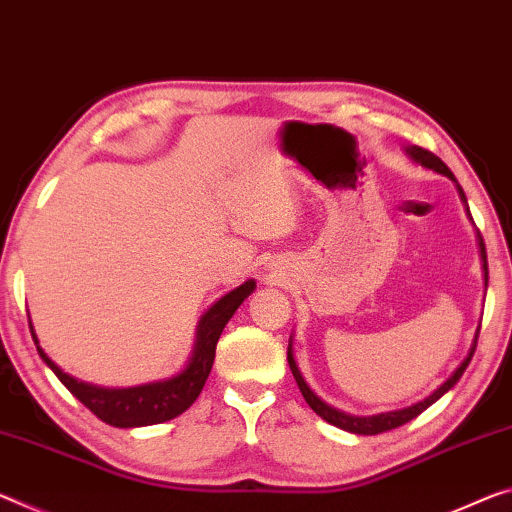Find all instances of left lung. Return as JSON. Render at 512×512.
I'll list each match as a JSON object with an SVG mask.
<instances>
[{
  "mask_svg": "<svg viewBox=\"0 0 512 512\" xmlns=\"http://www.w3.org/2000/svg\"><path fill=\"white\" fill-rule=\"evenodd\" d=\"M405 152L410 154L412 161H417V164H421L424 168L435 170V173L446 175V177H449V180H453V182L458 184V180H456V177H453L449 166H446L440 157H435V154H433L431 150L419 148V145H408V148H405ZM458 193H460L462 202H467L465 191H462L460 184H458ZM467 212H469V209H467ZM478 246H481V259H483V271H485V287H488V255H485V243H483L481 234H478ZM476 339H478V332H476ZM476 339H474L472 348H469L467 358L460 362V367H458L456 371H453L451 376L446 378L444 383H442L440 387H437L431 396H426L424 401H419V403H415V405H408V408H403V410L380 412V415H371V417H355V415H348V412H342V410L332 408V405H328L326 401H321L319 396H316V394L312 392L310 385L305 383V378L300 376V371H298V367H296V360H294V353H291V344H289V348H287V360H289L291 373H294V378H296V383H298L300 394H303V399H305L307 405H310V408L316 412V415H319L321 419H326L328 424L342 428V431H348V433H355V435H378V433L392 431V428H399V426H403V424H408L410 419L419 417L421 412H424V410L428 408V405H433L437 399H442V396H444L446 392H449V389H451L453 385L458 383L462 373H465L467 364H469V360H472V355H474V351H476Z\"/></svg>",
  "mask_w": 512,
  "mask_h": 512,
  "instance_id": "1",
  "label": "left lung"
}]
</instances>
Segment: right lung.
I'll return each instance as SVG.
<instances>
[{"instance_id":"right-lung-1","label":"right lung","mask_w":512,"mask_h":512,"mask_svg":"<svg viewBox=\"0 0 512 512\" xmlns=\"http://www.w3.org/2000/svg\"><path fill=\"white\" fill-rule=\"evenodd\" d=\"M255 291V280H246L241 287L227 291L209 310L200 316L198 330H196V346L186 367L177 373V376L168 380H157V383L139 385V387H97L84 380H77L68 376L66 371L56 367V364L47 358V353L38 346V337L31 326V337H34L38 355L50 367L56 378L70 389V394L86 405L97 419L104 424L116 428H136V426H152L164 424L168 419H175L182 415L186 408H191L193 401L205 387V380L212 371L216 344L221 337L227 321L232 314L239 310V305Z\"/></svg>"}]
</instances>
